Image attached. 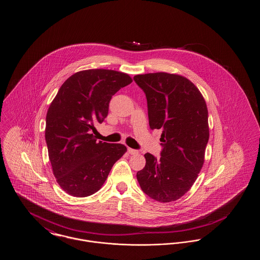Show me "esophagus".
Listing matches in <instances>:
<instances>
[{
  "label": "esophagus",
  "instance_id": "esophagus-1",
  "mask_svg": "<svg viewBox=\"0 0 260 260\" xmlns=\"http://www.w3.org/2000/svg\"><path fill=\"white\" fill-rule=\"evenodd\" d=\"M127 152H128L131 155H136V154H138V151L135 150V149L128 148L127 149Z\"/></svg>",
  "mask_w": 260,
  "mask_h": 260
}]
</instances>
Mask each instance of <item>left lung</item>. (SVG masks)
<instances>
[{"mask_svg":"<svg viewBox=\"0 0 260 260\" xmlns=\"http://www.w3.org/2000/svg\"><path fill=\"white\" fill-rule=\"evenodd\" d=\"M147 99L149 125L161 129V158L144 155L146 165L136 178L142 191L160 203L181 198L205 161L210 137L208 107L198 87L181 75H136Z\"/></svg>","mask_w":260,"mask_h":260,"instance_id":"8db88e82","label":"left lung"}]
</instances>
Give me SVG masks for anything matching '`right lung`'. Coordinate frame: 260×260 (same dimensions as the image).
Masks as SVG:
<instances>
[{"mask_svg": "<svg viewBox=\"0 0 260 260\" xmlns=\"http://www.w3.org/2000/svg\"><path fill=\"white\" fill-rule=\"evenodd\" d=\"M133 82L129 75L88 69L69 77L51 101L45 136L52 173L69 195L87 197L104 184L126 147L96 141L93 132L108 115L112 96Z\"/></svg>", "mask_w": 260, "mask_h": 260, "instance_id": "1", "label": "right lung"}]
</instances>
